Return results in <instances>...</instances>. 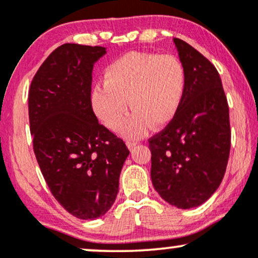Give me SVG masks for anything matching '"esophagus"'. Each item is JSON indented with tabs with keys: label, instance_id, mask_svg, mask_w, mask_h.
Instances as JSON below:
<instances>
[{
	"label": "esophagus",
	"instance_id": "obj_1",
	"mask_svg": "<svg viewBox=\"0 0 258 258\" xmlns=\"http://www.w3.org/2000/svg\"><path fill=\"white\" fill-rule=\"evenodd\" d=\"M126 144H127V147L130 148V149H132L133 147L137 146L138 142H137V141H127V142H126Z\"/></svg>",
	"mask_w": 258,
	"mask_h": 258
}]
</instances>
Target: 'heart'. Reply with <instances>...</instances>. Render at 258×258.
Returning a JSON list of instances; mask_svg holds the SVG:
<instances>
[{
	"label": "heart",
	"mask_w": 258,
	"mask_h": 258,
	"mask_svg": "<svg viewBox=\"0 0 258 258\" xmlns=\"http://www.w3.org/2000/svg\"><path fill=\"white\" fill-rule=\"evenodd\" d=\"M104 85L94 86L91 99L103 123L127 138H138L152 127L167 125L176 116L185 91V72L174 55L130 52L105 68Z\"/></svg>",
	"instance_id": "heart-1"
}]
</instances>
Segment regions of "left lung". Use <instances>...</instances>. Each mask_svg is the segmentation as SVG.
I'll return each mask as SVG.
<instances>
[{"instance_id":"1","label":"left lung","mask_w":258,"mask_h":258,"mask_svg":"<svg viewBox=\"0 0 258 258\" xmlns=\"http://www.w3.org/2000/svg\"><path fill=\"white\" fill-rule=\"evenodd\" d=\"M185 72L179 110L149 138L152 182L178 209L204 204L217 190L230 152L229 106L215 65L194 47L173 38Z\"/></svg>"}]
</instances>
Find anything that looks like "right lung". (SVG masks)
I'll list each match as a JSON object with an SVG mask.
<instances>
[{"instance_id": "obj_1", "label": "right lung", "mask_w": 258, "mask_h": 258, "mask_svg": "<svg viewBox=\"0 0 258 258\" xmlns=\"http://www.w3.org/2000/svg\"><path fill=\"white\" fill-rule=\"evenodd\" d=\"M100 46L65 43L47 57L29 90L32 146L43 178L69 214L94 220L110 209L130 150L92 108L93 64Z\"/></svg>"}]
</instances>
